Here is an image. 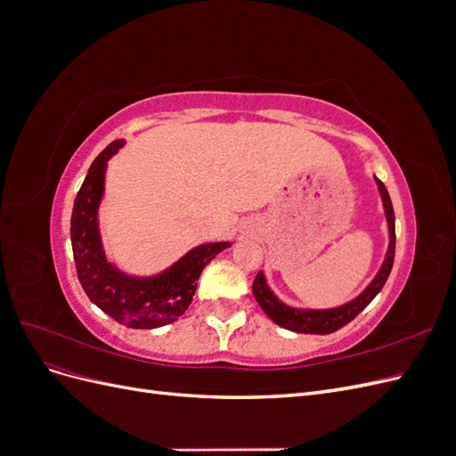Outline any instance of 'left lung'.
Here are the masks:
<instances>
[{"label":"left lung","mask_w":456,"mask_h":456,"mask_svg":"<svg viewBox=\"0 0 456 456\" xmlns=\"http://www.w3.org/2000/svg\"><path fill=\"white\" fill-rule=\"evenodd\" d=\"M377 184L380 190L382 196V203H384V211H386V218H388V228H390V247L388 253H386L384 265L379 272V275L372 283L365 289V291L354 298L348 305H344L340 308H333V310H297V308H289L285 306L283 302H280L278 298L273 297V293L268 289L265 275L256 273V278L253 281V295L258 302V306L266 312V315L270 317L272 322L278 323L280 327H285L289 330H295V333H310V335H329L335 333L340 327H344L346 323H350L354 317L363 312L367 308L369 302L379 295L380 289L384 287L386 280L392 272L394 266V255H395V216H394V207H392V200L388 196V190L377 178Z\"/></svg>","instance_id":"obj_1"}]
</instances>
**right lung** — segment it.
Listing matches in <instances>:
<instances>
[{
	"instance_id": "add662e5",
	"label": "right lung",
	"mask_w": 456,
	"mask_h": 456,
	"mask_svg": "<svg viewBox=\"0 0 456 456\" xmlns=\"http://www.w3.org/2000/svg\"><path fill=\"white\" fill-rule=\"evenodd\" d=\"M121 146L123 141H114L96 156L77 191L70 220L74 262L86 295L104 314L131 329H154L176 322L188 310L201 270L230 243L196 247L154 278H131L106 262L96 226V209L104 190L106 161Z\"/></svg>"
}]
</instances>
